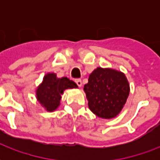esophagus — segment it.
<instances>
[{
  "label": "esophagus",
  "instance_id": "esophagus-1",
  "mask_svg": "<svg viewBox=\"0 0 160 160\" xmlns=\"http://www.w3.org/2000/svg\"><path fill=\"white\" fill-rule=\"evenodd\" d=\"M75 83L77 84V86L79 87H82V81L80 80H75Z\"/></svg>",
  "mask_w": 160,
  "mask_h": 160
}]
</instances>
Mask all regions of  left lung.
Segmentation results:
<instances>
[{"label":"left lung","mask_w":160,"mask_h":160,"mask_svg":"<svg viewBox=\"0 0 160 160\" xmlns=\"http://www.w3.org/2000/svg\"><path fill=\"white\" fill-rule=\"evenodd\" d=\"M84 92L91 111L98 118L111 119L123 109L130 87L124 73L111 68L98 67L90 73Z\"/></svg>","instance_id":"left-lung-1"}]
</instances>
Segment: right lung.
I'll return each instance as SVG.
<instances>
[{
    "mask_svg": "<svg viewBox=\"0 0 160 160\" xmlns=\"http://www.w3.org/2000/svg\"><path fill=\"white\" fill-rule=\"evenodd\" d=\"M78 88L69 78H58L55 73H47L36 89V98L45 111L53 112L59 107L61 98L67 89Z\"/></svg>",
    "mask_w": 160,
    "mask_h": 160,
    "instance_id": "right-lung-1",
    "label": "right lung"
}]
</instances>
